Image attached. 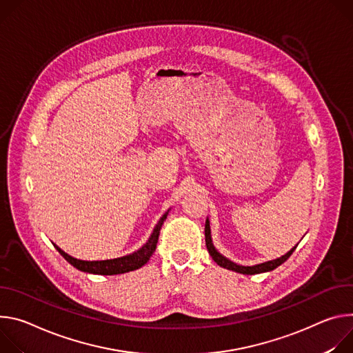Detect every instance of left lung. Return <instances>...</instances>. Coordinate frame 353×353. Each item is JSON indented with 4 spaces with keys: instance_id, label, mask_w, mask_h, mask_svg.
Returning <instances> with one entry per match:
<instances>
[{
    "instance_id": "8db88e82",
    "label": "left lung",
    "mask_w": 353,
    "mask_h": 353,
    "mask_svg": "<svg viewBox=\"0 0 353 353\" xmlns=\"http://www.w3.org/2000/svg\"><path fill=\"white\" fill-rule=\"evenodd\" d=\"M205 237H206V247H208V251L209 254L212 255V258L214 259V262L217 265H220L221 268H225V269H230V270H234V272H239V273H243V275H255V273H262V272H269V270H273L276 269L279 265H282L285 261L289 259V256L293 254V251L296 250V247L293 250H290L286 255H283L282 258H278V259H273V261H269V262H265V263H259V265H255V266H240L237 263H234L231 261H228L227 258H224L221 254H219L216 251V248L213 247V243H212V237H210V224H209V220H206V225H205Z\"/></svg>"
}]
</instances>
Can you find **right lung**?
Segmentation results:
<instances>
[{"mask_svg": "<svg viewBox=\"0 0 353 353\" xmlns=\"http://www.w3.org/2000/svg\"><path fill=\"white\" fill-rule=\"evenodd\" d=\"M167 216H168V212L160 219L159 224L155 225L150 240L139 251H136V252H133L128 256L116 258V259H108V261H81V259H75V258L67 255L57 245H54V247L61 254V256L67 262H70L74 268H77L78 270L95 273V275H119V273H126V272H130V270H136V269H139V268H141L143 265L147 263V261L150 259V256L155 251L157 243H159V237H160V230H161L163 223L167 219Z\"/></svg>", "mask_w": 353, "mask_h": 353, "instance_id": "obj_1", "label": "right lung"}]
</instances>
